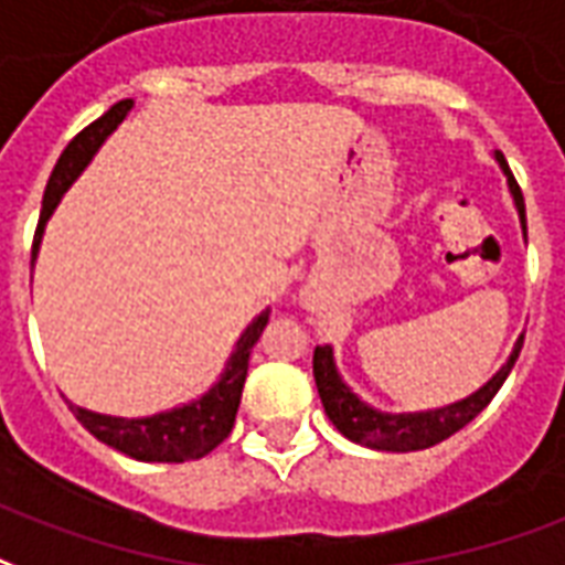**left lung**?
Instances as JSON below:
<instances>
[{"label": "left lung", "mask_w": 565, "mask_h": 565, "mask_svg": "<svg viewBox=\"0 0 565 565\" xmlns=\"http://www.w3.org/2000/svg\"><path fill=\"white\" fill-rule=\"evenodd\" d=\"M497 164L503 170L505 185H509V194L515 200L518 221H521V233L527 239V212H524V194L518 188L512 170L505 164V158L500 152H494ZM521 344H524V335L518 338L512 353L505 359V365H500L494 377L488 380L484 386H479L473 395L455 401V404H446V407H437V411H416V413H383L377 407H371L365 401L359 398L353 388L347 386L344 377L338 374L335 353L332 347H317L315 350V380L317 392H320V401H323V411L329 416V422L335 425L338 431L344 434L347 440L359 443V446H367V449H377V452H416V449H428V446H437L446 437H452L455 431H461L467 422H473L479 413L491 404L500 386L509 377V371L515 365L518 353H521Z\"/></svg>", "instance_id": "8db88e82"}]
</instances>
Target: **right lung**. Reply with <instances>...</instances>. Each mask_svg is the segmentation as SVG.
Segmentation results:
<instances>
[{
  "label": "right lung",
  "instance_id": "1",
  "mask_svg": "<svg viewBox=\"0 0 565 565\" xmlns=\"http://www.w3.org/2000/svg\"><path fill=\"white\" fill-rule=\"evenodd\" d=\"M131 98L113 104L102 119L86 125L65 146V152L60 154V161H56L53 173H50L47 191H44L35 242H32V263L38 257L41 239H44V227H47L50 215L56 212L60 200L65 198V191L74 185V179L86 170V164L102 149L104 140L119 128V122L131 113ZM266 323H269V308L260 311V315L245 326L239 341L233 344V353H230L221 377L209 386V392H203L200 398L188 401L182 407L154 413V416H143V419H125V416H107V413L86 411V407H77V404L68 401L71 413L77 416V422H81L95 440L107 443L110 449L128 455L134 461H198V458L212 452L218 443L227 440V434L233 431L236 411H239L242 386H245V377H248L250 347L257 344V338L266 329Z\"/></svg>",
  "mask_w": 565,
  "mask_h": 565
}]
</instances>
